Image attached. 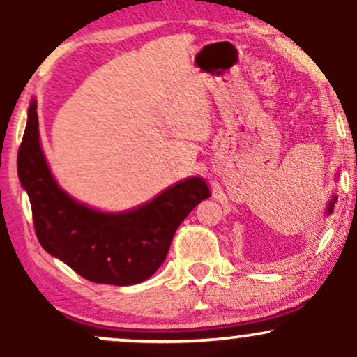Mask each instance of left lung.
<instances>
[{"instance_id": "1", "label": "left lung", "mask_w": 357, "mask_h": 357, "mask_svg": "<svg viewBox=\"0 0 357 357\" xmlns=\"http://www.w3.org/2000/svg\"><path fill=\"white\" fill-rule=\"evenodd\" d=\"M334 202H336V197H333V200L329 202V206H328V213H333V208H334Z\"/></svg>"}]
</instances>
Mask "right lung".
I'll list each match as a JSON object with an SVG mask.
<instances>
[{"instance_id":"right-lung-1","label":"right lung","mask_w":357,"mask_h":357,"mask_svg":"<svg viewBox=\"0 0 357 357\" xmlns=\"http://www.w3.org/2000/svg\"><path fill=\"white\" fill-rule=\"evenodd\" d=\"M36 107L31 102L17 174L29 195L39 243L92 283L126 286L151 278L164 263L180 223L210 195L206 183L187 178L126 213L87 208L52 178L39 145Z\"/></svg>"}]
</instances>
